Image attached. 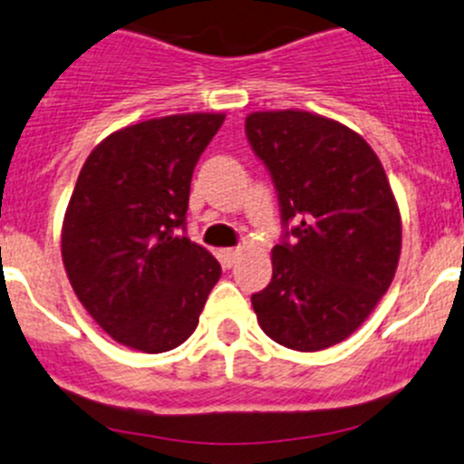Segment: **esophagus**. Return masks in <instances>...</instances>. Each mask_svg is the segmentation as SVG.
I'll return each instance as SVG.
<instances>
[{
    "label": "esophagus",
    "instance_id": "obj_1",
    "mask_svg": "<svg viewBox=\"0 0 464 464\" xmlns=\"http://www.w3.org/2000/svg\"><path fill=\"white\" fill-rule=\"evenodd\" d=\"M240 256H242V249H224L222 251V258H224V263L228 265V267H231V265H236Z\"/></svg>",
    "mask_w": 464,
    "mask_h": 464
}]
</instances>
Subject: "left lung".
Segmentation results:
<instances>
[{
    "label": "left lung",
    "mask_w": 464,
    "mask_h": 464,
    "mask_svg": "<svg viewBox=\"0 0 464 464\" xmlns=\"http://www.w3.org/2000/svg\"><path fill=\"white\" fill-rule=\"evenodd\" d=\"M246 138L292 218L272 249V281L251 296L260 328L295 352H322L362 326L401 256V213L365 138L317 112L254 111Z\"/></svg>",
    "instance_id": "1"
}]
</instances>
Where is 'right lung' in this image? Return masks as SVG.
<instances>
[{
	"label": "right lung",
	"mask_w": 464,
	"mask_h": 464,
	"mask_svg": "<svg viewBox=\"0 0 464 464\" xmlns=\"http://www.w3.org/2000/svg\"><path fill=\"white\" fill-rule=\"evenodd\" d=\"M224 112L151 118L103 138L81 168L61 228L76 299L115 342L142 353L195 333L222 276L206 246L179 236L201 151Z\"/></svg>",
	"instance_id": "add662e5"
}]
</instances>
